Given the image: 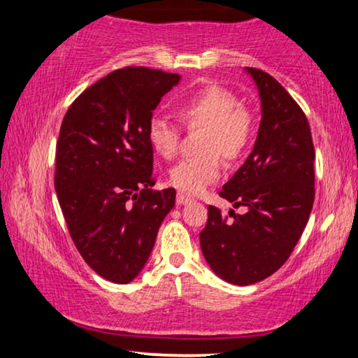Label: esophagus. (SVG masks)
<instances>
[{
	"label": "esophagus",
	"mask_w": 358,
	"mask_h": 358,
	"mask_svg": "<svg viewBox=\"0 0 358 358\" xmlns=\"http://www.w3.org/2000/svg\"><path fill=\"white\" fill-rule=\"evenodd\" d=\"M190 202H192V199H190L189 195L182 194V192H179L178 197H176V203H178V205H187Z\"/></svg>",
	"instance_id": "34e87169"
}]
</instances>
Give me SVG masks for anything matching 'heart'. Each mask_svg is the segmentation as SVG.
Wrapping results in <instances>:
<instances>
[{
	"mask_svg": "<svg viewBox=\"0 0 358 358\" xmlns=\"http://www.w3.org/2000/svg\"><path fill=\"white\" fill-rule=\"evenodd\" d=\"M179 119L189 127H203L199 150L202 155L180 159L169 171V182L182 194H202L222 174L224 159H238L252 135L251 114L239 106L236 96L220 86H205L184 94L176 104ZM148 140L156 153L173 158L178 151L179 130L164 117H153Z\"/></svg>",
	"mask_w": 358,
	"mask_h": 358,
	"instance_id": "1",
	"label": "heart"
}]
</instances>
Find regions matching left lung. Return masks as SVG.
<instances>
[{"instance_id":"8db88e82","label":"left lung","mask_w":358,"mask_h":358,"mask_svg":"<svg viewBox=\"0 0 358 358\" xmlns=\"http://www.w3.org/2000/svg\"><path fill=\"white\" fill-rule=\"evenodd\" d=\"M261 99L251 155L220 192L234 208L208 207L200 248L210 268L233 285H252L277 272L296 246L315 202V148L310 124L280 83L244 68Z\"/></svg>"}]
</instances>
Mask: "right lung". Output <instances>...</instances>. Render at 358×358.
I'll return each instance as SVG.
<instances>
[{
  "label": "right lung",
  "instance_id": "obj_1",
  "mask_svg": "<svg viewBox=\"0 0 358 358\" xmlns=\"http://www.w3.org/2000/svg\"><path fill=\"white\" fill-rule=\"evenodd\" d=\"M180 75L129 66L76 97L57 141L55 190L85 262L106 280L130 283L153 251L176 190H151L148 125Z\"/></svg>",
  "mask_w": 358,
  "mask_h": 358
}]
</instances>
